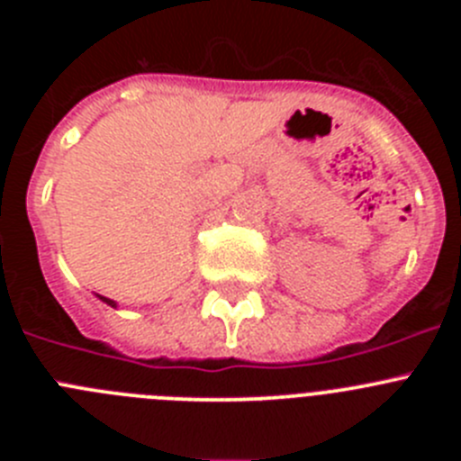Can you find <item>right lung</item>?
Segmentation results:
<instances>
[{"mask_svg":"<svg viewBox=\"0 0 461 461\" xmlns=\"http://www.w3.org/2000/svg\"><path fill=\"white\" fill-rule=\"evenodd\" d=\"M94 295L99 297L101 303H105V304H108V307H117V303H115V300H110V297H104V295H99V293H94Z\"/></svg>","mask_w":461,"mask_h":461,"instance_id":"obj_1","label":"right lung"}]
</instances>
